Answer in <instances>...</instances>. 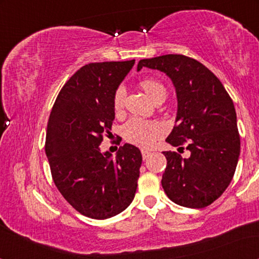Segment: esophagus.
Segmentation results:
<instances>
[{
    "mask_svg": "<svg viewBox=\"0 0 259 259\" xmlns=\"http://www.w3.org/2000/svg\"><path fill=\"white\" fill-rule=\"evenodd\" d=\"M141 154H143V159L145 160V159H147L148 157H150L151 153L146 150H141Z\"/></svg>",
    "mask_w": 259,
    "mask_h": 259,
    "instance_id": "obj_1",
    "label": "esophagus"
}]
</instances>
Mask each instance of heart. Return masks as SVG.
<instances>
[{
    "label": "heart",
    "mask_w": 259,
    "mask_h": 259,
    "mask_svg": "<svg viewBox=\"0 0 259 259\" xmlns=\"http://www.w3.org/2000/svg\"><path fill=\"white\" fill-rule=\"evenodd\" d=\"M139 87L152 101L155 102L162 97H166V90L159 81L154 79H143L139 81ZM125 102V91L118 88L113 97V108L115 113H120ZM165 132V127L159 121L132 119L123 127V137L128 143L136 146L148 148L155 143Z\"/></svg>",
    "instance_id": "heart-1"
}]
</instances>
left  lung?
<instances>
[{"instance_id": "1", "label": "left lung", "mask_w": 259, "mask_h": 259, "mask_svg": "<svg viewBox=\"0 0 259 259\" xmlns=\"http://www.w3.org/2000/svg\"><path fill=\"white\" fill-rule=\"evenodd\" d=\"M143 67L164 72L172 80L178 109L166 141L175 147L187 143L191 152L189 158L162 152L167 159L162 189L180 206H208L228 189L239 158L240 138L231 98L210 69L189 56L144 59L138 70Z\"/></svg>"}]
</instances>
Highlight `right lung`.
<instances>
[{
    "mask_svg": "<svg viewBox=\"0 0 259 259\" xmlns=\"http://www.w3.org/2000/svg\"><path fill=\"white\" fill-rule=\"evenodd\" d=\"M134 62L81 67L60 91L49 116L45 150L53 180L86 217L111 218L134 199L143 161L139 148L125 144L112 158L99 147L115 116L113 97Z\"/></svg>",
    "mask_w": 259,
    "mask_h": 259,
    "instance_id": "1",
    "label": "right lung"
}]
</instances>
